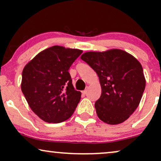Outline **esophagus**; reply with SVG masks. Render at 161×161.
Segmentation results:
<instances>
[{
	"instance_id": "esophagus-1",
	"label": "esophagus",
	"mask_w": 161,
	"mask_h": 161,
	"mask_svg": "<svg viewBox=\"0 0 161 161\" xmlns=\"http://www.w3.org/2000/svg\"><path fill=\"white\" fill-rule=\"evenodd\" d=\"M87 92H88V87L84 90V91L82 92V94H86L87 93Z\"/></svg>"
}]
</instances>
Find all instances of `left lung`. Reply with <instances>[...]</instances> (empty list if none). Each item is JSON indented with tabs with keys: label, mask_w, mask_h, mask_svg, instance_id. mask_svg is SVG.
I'll use <instances>...</instances> for the list:
<instances>
[{
	"label": "left lung",
	"mask_w": 161,
	"mask_h": 161,
	"mask_svg": "<svg viewBox=\"0 0 161 161\" xmlns=\"http://www.w3.org/2000/svg\"><path fill=\"white\" fill-rule=\"evenodd\" d=\"M80 58L99 77L102 93L94 107L100 119L109 125L127 120L139 105L146 86L139 61L119 49L87 52Z\"/></svg>",
	"instance_id": "8db88e82"
}]
</instances>
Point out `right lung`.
Masks as SVG:
<instances>
[{"mask_svg": "<svg viewBox=\"0 0 161 161\" xmlns=\"http://www.w3.org/2000/svg\"><path fill=\"white\" fill-rule=\"evenodd\" d=\"M82 53L53 46L37 54L24 67L22 92L32 111L45 122L68 119L80 102L81 93L75 89L68 70Z\"/></svg>", "mask_w": 161, "mask_h": 161, "instance_id": "obj_1", "label": "right lung"}]
</instances>
